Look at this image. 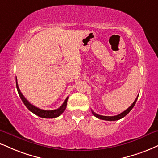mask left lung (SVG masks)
<instances>
[{
	"label": "left lung",
	"instance_id": "1",
	"mask_svg": "<svg viewBox=\"0 0 158 158\" xmlns=\"http://www.w3.org/2000/svg\"><path fill=\"white\" fill-rule=\"evenodd\" d=\"M138 97H139V95H138V97H136L135 100L134 101L133 104H132L131 106H130L129 107V108H128L126 110H124V111H123V112H122V113H121L120 114H118V115H116V116H101V115H99V114H96V113H94V111H93V110H91V113H92V114L94 115V116H96L97 118H100V119H102V120H106V121H116V120H118V119H120V118H122L124 117V116H125L128 113H129V112L130 111V110H132V109H133V107H134V106H135V102H136V101H137V100H138Z\"/></svg>",
	"mask_w": 158,
	"mask_h": 158
}]
</instances>
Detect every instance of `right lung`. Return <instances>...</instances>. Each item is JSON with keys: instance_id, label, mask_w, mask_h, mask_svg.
<instances>
[{"instance_id": "add662e5", "label": "right lung", "mask_w": 158, "mask_h": 158, "mask_svg": "<svg viewBox=\"0 0 158 158\" xmlns=\"http://www.w3.org/2000/svg\"><path fill=\"white\" fill-rule=\"evenodd\" d=\"M16 86H17V91H18L19 97H20L21 100H22L23 102L24 103L25 106H26V108H28L30 111L34 113V114H36V116H40V117L45 118H52L58 117V116H59L60 115H61L62 113L65 110L66 108H67L68 97L66 98V100L64 102L63 104H62V106L60 107V108H58V109H56V110H42V109L39 108L37 107L34 106V105L31 104V103L25 98V97L23 96L22 93H21V91L19 90L18 87V84H17V77H16Z\"/></svg>"}]
</instances>
